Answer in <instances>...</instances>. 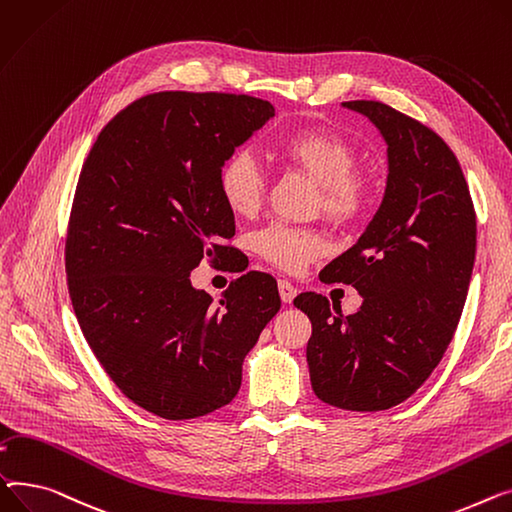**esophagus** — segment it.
I'll use <instances>...</instances> for the list:
<instances>
[{
	"instance_id": "34e87169",
	"label": "esophagus",
	"mask_w": 512,
	"mask_h": 512,
	"mask_svg": "<svg viewBox=\"0 0 512 512\" xmlns=\"http://www.w3.org/2000/svg\"><path fill=\"white\" fill-rule=\"evenodd\" d=\"M279 293H281V299H283L285 304H291V302H293V297L297 295V289H295L289 281L281 279V281H279Z\"/></svg>"
}]
</instances>
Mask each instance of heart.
Segmentation results:
<instances>
[{"label":"heart","mask_w":512,"mask_h":512,"mask_svg":"<svg viewBox=\"0 0 512 512\" xmlns=\"http://www.w3.org/2000/svg\"><path fill=\"white\" fill-rule=\"evenodd\" d=\"M277 155L308 175L320 188V206L328 219L349 223L362 215L368 186L355 169V150L341 136L326 130H302L287 136ZM219 194L237 217H252L264 198V173L246 148L231 153L219 169ZM254 250L270 264L295 273L326 252L324 237L314 229L273 223L254 235Z\"/></svg>","instance_id":"obj_1"}]
</instances>
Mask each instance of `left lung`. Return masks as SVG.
Instances as JSON below:
<instances>
[{"instance_id":"obj_1","label":"left lung","mask_w":512,"mask_h":512,"mask_svg":"<svg viewBox=\"0 0 512 512\" xmlns=\"http://www.w3.org/2000/svg\"><path fill=\"white\" fill-rule=\"evenodd\" d=\"M386 142L380 208L320 279L362 295L357 312L299 293L308 314L306 357L320 401L347 411L390 409L422 386L455 335L475 260V210L453 150L417 119L380 101H347Z\"/></svg>"}]
</instances>
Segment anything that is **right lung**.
Listing matches in <instances>:
<instances>
[{
  "label": "right lung",
  "instance_id": "right-lung-1",
  "mask_svg": "<svg viewBox=\"0 0 512 512\" xmlns=\"http://www.w3.org/2000/svg\"><path fill=\"white\" fill-rule=\"evenodd\" d=\"M275 107L248 95L165 90L119 111L82 165L66 237L70 299L115 386L163 419L225 407L279 308L258 270L213 304L190 273L235 252L219 169Z\"/></svg>",
  "mask_w": 512,
  "mask_h": 512
}]
</instances>
